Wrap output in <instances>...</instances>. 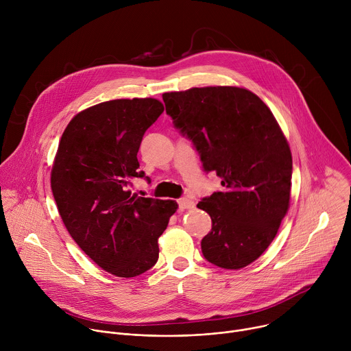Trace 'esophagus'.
Returning a JSON list of instances; mask_svg holds the SVG:
<instances>
[{"mask_svg":"<svg viewBox=\"0 0 351 351\" xmlns=\"http://www.w3.org/2000/svg\"><path fill=\"white\" fill-rule=\"evenodd\" d=\"M178 203H179V208L180 210H191V208H194V202H191L190 198L183 197V198L179 199Z\"/></svg>","mask_w":351,"mask_h":351,"instance_id":"1","label":"esophagus"}]
</instances>
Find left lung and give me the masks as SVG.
Here are the masks:
<instances>
[{
	"label": "left lung",
	"mask_w": 351,
	"mask_h": 351,
	"mask_svg": "<svg viewBox=\"0 0 351 351\" xmlns=\"http://www.w3.org/2000/svg\"><path fill=\"white\" fill-rule=\"evenodd\" d=\"M162 98L204 171L222 179V191L197 204L213 221L202 240L203 254L217 267L244 268L268 248L289 210V143L267 104L247 88L193 87Z\"/></svg>",
	"instance_id": "8db88e82"
}]
</instances>
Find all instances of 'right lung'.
<instances>
[{
    "label": "right lung",
    "instance_id": "1",
    "mask_svg": "<svg viewBox=\"0 0 351 351\" xmlns=\"http://www.w3.org/2000/svg\"><path fill=\"white\" fill-rule=\"evenodd\" d=\"M164 112L156 98H121L76 114L62 133L51 190L65 228L104 271L133 278L156 265L158 239L176 213L173 199L132 194L143 178L138 147Z\"/></svg>",
    "mask_w": 351,
    "mask_h": 351
}]
</instances>
